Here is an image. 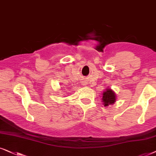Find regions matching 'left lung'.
<instances>
[{
	"label": "left lung",
	"instance_id": "left-lung-1",
	"mask_svg": "<svg viewBox=\"0 0 156 156\" xmlns=\"http://www.w3.org/2000/svg\"><path fill=\"white\" fill-rule=\"evenodd\" d=\"M116 95L114 91L111 88H107L105 91H103L102 102L104 106H108L109 105H113L115 102Z\"/></svg>",
	"mask_w": 156,
	"mask_h": 156
}]
</instances>
